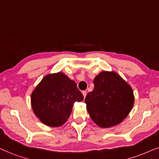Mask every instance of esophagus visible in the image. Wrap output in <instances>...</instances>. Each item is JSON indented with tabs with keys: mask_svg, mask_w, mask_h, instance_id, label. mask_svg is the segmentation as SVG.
Returning <instances> with one entry per match:
<instances>
[{
	"mask_svg": "<svg viewBox=\"0 0 159 159\" xmlns=\"http://www.w3.org/2000/svg\"><path fill=\"white\" fill-rule=\"evenodd\" d=\"M82 93H83V95L84 98H85L86 94H87V92H86V91H83V92H82Z\"/></svg>",
	"mask_w": 159,
	"mask_h": 159,
	"instance_id": "esophagus-1",
	"label": "esophagus"
}]
</instances>
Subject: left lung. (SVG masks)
Wrapping results in <instances>:
<instances>
[{"label": "left lung", "mask_w": 159, "mask_h": 159, "mask_svg": "<svg viewBox=\"0 0 159 159\" xmlns=\"http://www.w3.org/2000/svg\"><path fill=\"white\" fill-rule=\"evenodd\" d=\"M94 89L86 96L88 112L98 126L107 128L119 125L134 104L132 88L114 71H102L93 80Z\"/></svg>", "instance_id": "8db88e82"}]
</instances>
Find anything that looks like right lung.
Here are the masks:
<instances>
[{"instance_id": "obj_1", "label": "right lung", "mask_w": 159, "mask_h": 159, "mask_svg": "<svg viewBox=\"0 0 159 159\" xmlns=\"http://www.w3.org/2000/svg\"><path fill=\"white\" fill-rule=\"evenodd\" d=\"M83 99L75 82L58 72L43 78L32 92L31 103L34 114L43 124L59 127L68 120L74 102Z\"/></svg>"}]
</instances>
